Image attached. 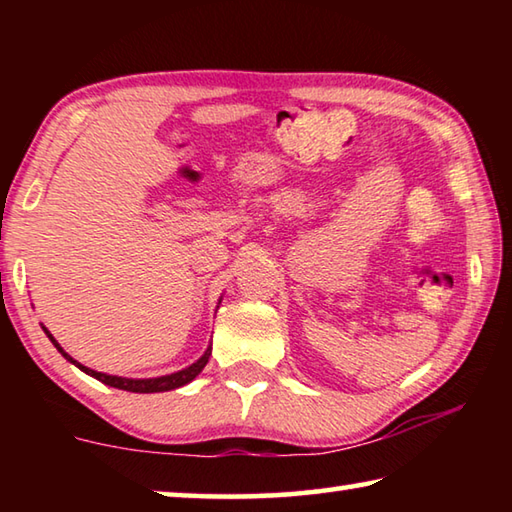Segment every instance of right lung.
<instances>
[{
	"mask_svg": "<svg viewBox=\"0 0 512 512\" xmlns=\"http://www.w3.org/2000/svg\"><path fill=\"white\" fill-rule=\"evenodd\" d=\"M42 329H45V334L49 336V341L56 345V350H58L60 354H63V357H65L69 363H74L76 368H81L83 372H88L90 377L103 381V384H106V386L119 388V391H128V393H164V391H173V388L185 386V384H189V381H192V379H196L198 375H201V370L205 368V363L210 361V354H212V348H207L203 357L198 359L196 363H192V366L185 368V370L171 372V375H164V377H151V379H128V377L106 375V372L90 370L88 366H83V363L74 361V359L69 357V354H67L63 348H60V343L54 339V336L49 334V329H47V327H42Z\"/></svg>",
	"mask_w": 512,
	"mask_h": 512,
	"instance_id": "add662e5",
	"label": "right lung"
}]
</instances>
